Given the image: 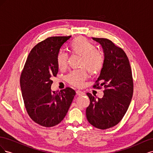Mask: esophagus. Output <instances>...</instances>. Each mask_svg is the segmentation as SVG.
<instances>
[{"mask_svg": "<svg viewBox=\"0 0 153 153\" xmlns=\"http://www.w3.org/2000/svg\"><path fill=\"white\" fill-rule=\"evenodd\" d=\"M76 94H77L78 96H83V95L85 94V93H84V92H82V91H79V90L76 91Z\"/></svg>", "mask_w": 153, "mask_h": 153, "instance_id": "obj_1", "label": "esophagus"}]
</instances>
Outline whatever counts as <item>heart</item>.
Returning a JSON list of instances; mask_svg holds the SVG:
<instances>
[{"instance_id": "1", "label": "heart", "mask_w": 153, "mask_h": 153, "mask_svg": "<svg viewBox=\"0 0 153 153\" xmlns=\"http://www.w3.org/2000/svg\"><path fill=\"white\" fill-rule=\"evenodd\" d=\"M68 49L72 54L81 57L80 66L83 68L71 71L66 77L69 84L76 87L84 86L88 73L84 67L87 69L91 74L99 73L102 70L105 64V57L100 50L96 49V45L84 37L80 36L74 39L69 44ZM57 66L60 70L66 69L68 64V55L60 52L56 56Z\"/></svg>"}]
</instances>
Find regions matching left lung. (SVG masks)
<instances>
[{"mask_svg": "<svg viewBox=\"0 0 153 153\" xmlns=\"http://www.w3.org/2000/svg\"><path fill=\"white\" fill-rule=\"evenodd\" d=\"M103 48L105 64L93 87L105 88L102 98L87 92L90 104L86 117L95 128L106 129L117 125L123 118L133 93V80L130 64L124 50L106 38H92Z\"/></svg>", "mask_w": 153, "mask_h": 153, "instance_id": "left-lung-1", "label": "left lung"}]
</instances>
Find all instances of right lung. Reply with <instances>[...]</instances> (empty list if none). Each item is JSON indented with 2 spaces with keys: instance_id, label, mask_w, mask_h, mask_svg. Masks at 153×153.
<instances>
[{
  "instance_id": "right-lung-1",
  "label": "right lung",
  "mask_w": 153,
  "mask_h": 153,
  "mask_svg": "<svg viewBox=\"0 0 153 153\" xmlns=\"http://www.w3.org/2000/svg\"><path fill=\"white\" fill-rule=\"evenodd\" d=\"M71 36L50 37L32 49L20 75V87L25 109L32 121L52 127L65 117L76 92L70 87L52 91L56 76V56Z\"/></svg>"
}]
</instances>
